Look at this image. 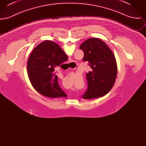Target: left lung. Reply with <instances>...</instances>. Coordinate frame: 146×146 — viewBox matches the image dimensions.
I'll return each instance as SVG.
<instances>
[{"mask_svg":"<svg viewBox=\"0 0 146 146\" xmlns=\"http://www.w3.org/2000/svg\"><path fill=\"white\" fill-rule=\"evenodd\" d=\"M80 49L84 53L83 61H88L92 69L86 74L88 89L82 97H102L110 91L115 81L117 66L115 56L106 44L98 38L87 39Z\"/></svg>","mask_w":146,"mask_h":146,"instance_id":"obj_1","label":"left lung"}]
</instances>
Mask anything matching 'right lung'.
<instances>
[{"mask_svg": "<svg viewBox=\"0 0 146 146\" xmlns=\"http://www.w3.org/2000/svg\"><path fill=\"white\" fill-rule=\"evenodd\" d=\"M64 55L66 54L60 46L50 40L42 42L32 52L27 72L32 86L40 94L50 97L67 96L58 85L55 70L61 64Z\"/></svg>", "mask_w": 146, "mask_h": 146, "instance_id": "obj_1", "label": "right lung"}]
</instances>
